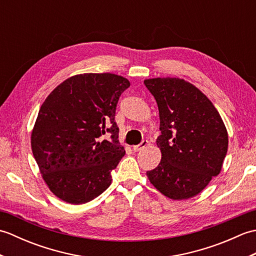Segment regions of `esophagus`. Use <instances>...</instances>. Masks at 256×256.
I'll return each instance as SVG.
<instances>
[{
    "mask_svg": "<svg viewBox=\"0 0 256 256\" xmlns=\"http://www.w3.org/2000/svg\"><path fill=\"white\" fill-rule=\"evenodd\" d=\"M148 145V140H143L142 143L140 144H138V145H135V146H133V150L134 152H140V150H143L146 146Z\"/></svg>",
    "mask_w": 256,
    "mask_h": 256,
    "instance_id": "34e87169",
    "label": "esophagus"
}]
</instances>
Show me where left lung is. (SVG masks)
Instances as JSON below:
<instances>
[{"label":"left lung","instance_id":"1","mask_svg":"<svg viewBox=\"0 0 256 256\" xmlns=\"http://www.w3.org/2000/svg\"><path fill=\"white\" fill-rule=\"evenodd\" d=\"M144 84L158 106L162 160L146 172L166 197L197 196L218 176L228 150V132L218 110L197 86L179 78H152Z\"/></svg>","mask_w":256,"mask_h":256}]
</instances>
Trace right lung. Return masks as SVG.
I'll use <instances>...</instances> for the list:
<instances>
[{
  "instance_id": "right-lung-1",
  "label": "right lung",
  "mask_w": 256,
  "mask_h": 256,
  "mask_svg": "<svg viewBox=\"0 0 256 256\" xmlns=\"http://www.w3.org/2000/svg\"><path fill=\"white\" fill-rule=\"evenodd\" d=\"M130 81L114 74H81L54 89L32 131V155L50 192L82 204L111 184V172L125 154L114 121L120 96ZM112 134L111 141L102 135Z\"/></svg>"
}]
</instances>
